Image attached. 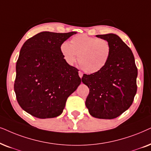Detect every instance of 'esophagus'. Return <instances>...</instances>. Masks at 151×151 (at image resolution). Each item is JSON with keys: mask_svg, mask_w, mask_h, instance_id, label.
<instances>
[{"mask_svg": "<svg viewBox=\"0 0 151 151\" xmlns=\"http://www.w3.org/2000/svg\"><path fill=\"white\" fill-rule=\"evenodd\" d=\"M79 76L80 78H82V77H83V73H82V72L81 71L79 72Z\"/></svg>", "mask_w": 151, "mask_h": 151, "instance_id": "esophagus-1", "label": "esophagus"}]
</instances>
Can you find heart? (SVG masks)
Returning a JSON list of instances; mask_svg holds the SVG:
<instances>
[{"label":"heart","mask_w":151,"mask_h":151,"mask_svg":"<svg viewBox=\"0 0 151 151\" xmlns=\"http://www.w3.org/2000/svg\"><path fill=\"white\" fill-rule=\"evenodd\" d=\"M60 51L69 65L77 61L87 73L99 72L105 67L111 55V46L106 40L92 37L86 35L74 36L70 44L64 42Z\"/></svg>","instance_id":"1"}]
</instances>
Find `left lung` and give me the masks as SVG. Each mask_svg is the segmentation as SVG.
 <instances>
[{"instance_id": "left-lung-1", "label": "left lung", "mask_w": 151, "mask_h": 151, "mask_svg": "<svg viewBox=\"0 0 151 151\" xmlns=\"http://www.w3.org/2000/svg\"><path fill=\"white\" fill-rule=\"evenodd\" d=\"M111 46V55L101 70L83 74L82 82L90 89L86 106L98 119L117 117L132 105L137 92V68L131 50L114 34L96 35Z\"/></svg>"}]
</instances>
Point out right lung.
I'll return each mask as SVG.
<instances>
[{
  "label": "right lung",
  "mask_w": 151,
  "mask_h": 151,
  "mask_svg": "<svg viewBox=\"0 0 151 151\" xmlns=\"http://www.w3.org/2000/svg\"><path fill=\"white\" fill-rule=\"evenodd\" d=\"M42 32L22 46L16 65L14 92L22 109L39 119L59 116L81 83L79 70L66 63L61 45L75 35Z\"/></svg>",
  "instance_id": "add662e5"
}]
</instances>
